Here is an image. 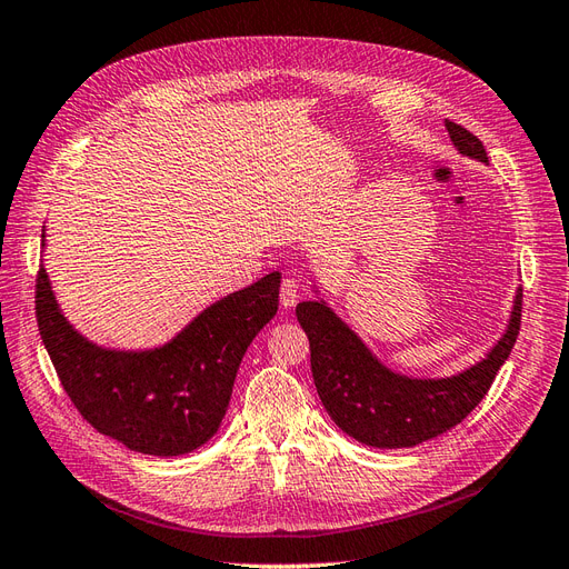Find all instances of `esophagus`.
I'll return each mask as SVG.
<instances>
[{
    "label": "esophagus",
    "mask_w": 569,
    "mask_h": 569,
    "mask_svg": "<svg viewBox=\"0 0 569 569\" xmlns=\"http://www.w3.org/2000/svg\"><path fill=\"white\" fill-rule=\"evenodd\" d=\"M297 299H299V284H297V280H291V278L282 280V284H280V303L284 308H291V306L297 303Z\"/></svg>",
    "instance_id": "34e87169"
}]
</instances>
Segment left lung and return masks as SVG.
Wrapping results in <instances>:
<instances>
[{
  "mask_svg": "<svg viewBox=\"0 0 569 569\" xmlns=\"http://www.w3.org/2000/svg\"><path fill=\"white\" fill-rule=\"evenodd\" d=\"M446 130L465 157L489 161L477 134L451 120H446ZM297 318L311 343L318 396L341 432L375 449H410L462 422L485 399L520 335L522 289L515 295L508 330L489 356L443 380L391 372L322 301L299 303Z\"/></svg>",
  "mask_w": 569,
  "mask_h": 569,
  "instance_id": "1",
  "label": "left lung"
}]
</instances>
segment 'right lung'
I'll return each instance as SVG.
<instances>
[{"label": "right lung", "mask_w": 569, "mask_h": 569, "mask_svg": "<svg viewBox=\"0 0 569 569\" xmlns=\"http://www.w3.org/2000/svg\"><path fill=\"white\" fill-rule=\"evenodd\" d=\"M278 295L280 272H270L206 308L161 349L111 351L73 330L40 266L36 313L66 393L97 432L137 453L182 456L218 432L242 356L278 313Z\"/></svg>", "instance_id": "1"}]
</instances>
